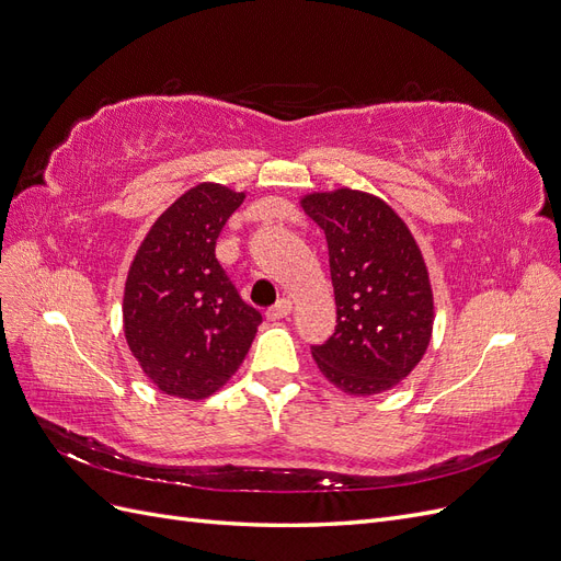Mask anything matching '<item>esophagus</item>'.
<instances>
[{"label":"esophagus","mask_w":561,"mask_h":561,"mask_svg":"<svg viewBox=\"0 0 561 561\" xmlns=\"http://www.w3.org/2000/svg\"><path fill=\"white\" fill-rule=\"evenodd\" d=\"M290 311H293V301L290 299H280V301H276L274 307L266 311V318L268 320H280V318L290 316Z\"/></svg>","instance_id":"esophagus-1"}]
</instances>
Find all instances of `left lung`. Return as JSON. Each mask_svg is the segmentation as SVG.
Listing matches in <instances>:
<instances>
[{"mask_svg": "<svg viewBox=\"0 0 561 561\" xmlns=\"http://www.w3.org/2000/svg\"><path fill=\"white\" fill-rule=\"evenodd\" d=\"M301 208L325 231L336 328L311 346L330 383L377 396L421 363L433 334V290L423 254L400 215L358 190L307 194Z\"/></svg>", "mask_w": 561, "mask_h": 561, "instance_id": "1", "label": "left lung"}]
</instances>
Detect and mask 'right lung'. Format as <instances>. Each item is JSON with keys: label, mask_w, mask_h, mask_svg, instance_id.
I'll list each match as a JSON object with an SVG mask.
<instances>
[{"label": "right lung", "mask_w": 561, "mask_h": 561, "mask_svg": "<svg viewBox=\"0 0 561 561\" xmlns=\"http://www.w3.org/2000/svg\"><path fill=\"white\" fill-rule=\"evenodd\" d=\"M243 198L225 184L192 186L151 225L128 268L126 342L165 396H213L257 334L262 313L241 299L215 257L217 236Z\"/></svg>", "instance_id": "add662e5"}]
</instances>
